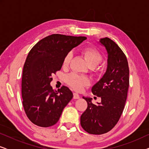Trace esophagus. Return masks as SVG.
<instances>
[{
    "mask_svg": "<svg viewBox=\"0 0 149 149\" xmlns=\"http://www.w3.org/2000/svg\"><path fill=\"white\" fill-rule=\"evenodd\" d=\"M73 97H74V99H79L80 98V95L78 93H73Z\"/></svg>",
    "mask_w": 149,
    "mask_h": 149,
    "instance_id": "1",
    "label": "esophagus"
}]
</instances>
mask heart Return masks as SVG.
<instances>
[{
	"instance_id": "1",
	"label": "heart",
	"mask_w": 149,
	"mask_h": 149,
	"mask_svg": "<svg viewBox=\"0 0 149 149\" xmlns=\"http://www.w3.org/2000/svg\"><path fill=\"white\" fill-rule=\"evenodd\" d=\"M83 54L89 67L96 66L102 60V56L99 52L93 48H86L83 51ZM72 52L66 55L63 60V66H68L72 58ZM66 81L68 84L76 90H81L83 87L89 84V79L85 77H81L76 74H71L67 77Z\"/></svg>"
}]
</instances>
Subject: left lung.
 <instances>
[{
	"instance_id": "1",
	"label": "left lung",
	"mask_w": 149,
	"mask_h": 149,
	"mask_svg": "<svg viewBox=\"0 0 149 149\" xmlns=\"http://www.w3.org/2000/svg\"><path fill=\"white\" fill-rule=\"evenodd\" d=\"M98 42L107 51V67L91 91L101 97V102L94 104L92 98L83 96L87 108L81 116V125L85 131L95 135L107 133L117 123L129 87V66L125 54L111 38H100Z\"/></svg>"
}]
</instances>
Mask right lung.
<instances>
[{"instance_id": "add662e5", "label": "right lung", "mask_w": 149, "mask_h": 149, "mask_svg": "<svg viewBox=\"0 0 149 149\" xmlns=\"http://www.w3.org/2000/svg\"><path fill=\"white\" fill-rule=\"evenodd\" d=\"M85 36L52 34L38 41L28 53L23 68L22 95L28 119L40 127L56 124L73 93L68 87L58 91L50 83L66 55L86 39Z\"/></svg>"}]
</instances>
